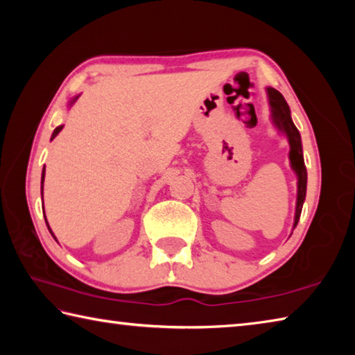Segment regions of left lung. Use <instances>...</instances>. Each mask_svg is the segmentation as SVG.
Listing matches in <instances>:
<instances>
[{
	"instance_id": "obj_1",
	"label": "left lung",
	"mask_w": 355,
	"mask_h": 355,
	"mask_svg": "<svg viewBox=\"0 0 355 355\" xmlns=\"http://www.w3.org/2000/svg\"><path fill=\"white\" fill-rule=\"evenodd\" d=\"M268 97L269 105H271L272 119L274 123L277 125L280 131H284L290 142V163L293 171L297 175V200H296V216H294V227L297 225L300 211H302V205L305 200V192H307V169L304 164V155H302V142H300V135L296 128V125L291 120L290 106L279 91L272 87H268Z\"/></svg>"
}]
</instances>
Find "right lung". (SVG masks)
<instances>
[{"instance_id": "right-lung-1", "label": "right lung", "mask_w": 355, "mask_h": 355, "mask_svg": "<svg viewBox=\"0 0 355 355\" xmlns=\"http://www.w3.org/2000/svg\"><path fill=\"white\" fill-rule=\"evenodd\" d=\"M76 98L78 97H75L73 100H71L70 101V106L71 105H73L75 103V101H76ZM64 127H62V125H61V127H58V128H55V131H53V135H51V139H55V137L59 135V131H61ZM44 180H45V166H44V171H42V191H44ZM45 214V213H44ZM46 227H48V230H50V233H51V235H53V238H55V233H53L51 232V228H50V225H48V222H46ZM56 239V238H55Z\"/></svg>"}]
</instances>
